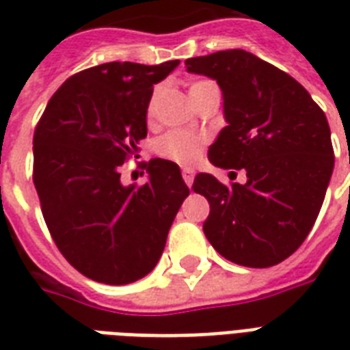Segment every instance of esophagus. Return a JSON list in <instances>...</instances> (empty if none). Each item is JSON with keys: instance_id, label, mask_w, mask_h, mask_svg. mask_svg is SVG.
Masks as SVG:
<instances>
[{"instance_id": "obj_1", "label": "esophagus", "mask_w": 350, "mask_h": 350, "mask_svg": "<svg viewBox=\"0 0 350 350\" xmlns=\"http://www.w3.org/2000/svg\"><path fill=\"white\" fill-rule=\"evenodd\" d=\"M181 176H183V181H185L187 185L191 187L192 181H194V170L189 169V167H185V169L181 170Z\"/></svg>"}]
</instances>
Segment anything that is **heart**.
Listing matches in <instances>:
<instances>
[{"label":"heart","mask_w":350,"mask_h":350,"mask_svg":"<svg viewBox=\"0 0 350 350\" xmlns=\"http://www.w3.org/2000/svg\"><path fill=\"white\" fill-rule=\"evenodd\" d=\"M202 83H207V81H198V83L192 85L191 89L200 87ZM150 111H152V107L148 109V112ZM202 148L203 137L185 131H170L156 142V152L161 158L170 159V161H176V163L181 165L194 163L200 158Z\"/></svg>","instance_id":"b5f03b06"}]
</instances>
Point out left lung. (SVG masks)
Masks as SVG:
<instances>
[{
    "label": "left lung",
    "instance_id": "8db88e82",
    "mask_svg": "<svg viewBox=\"0 0 350 350\" xmlns=\"http://www.w3.org/2000/svg\"><path fill=\"white\" fill-rule=\"evenodd\" d=\"M187 70L218 81L227 126L208 148L221 169H245L230 187L194 178L208 200L203 232L232 263L278 265L310 232L334 169L331 129L310 94L287 72L241 49L191 57Z\"/></svg>",
    "mask_w": 350,
    "mask_h": 350
}]
</instances>
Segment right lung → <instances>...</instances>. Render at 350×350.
<instances>
[{"instance_id": "add662e5", "label": "right lung", "mask_w": 350, "mask_h": 350, "mask_svg": "<svg viewBox=\"0 0 350 350\" xmlns=\"http://www.w3.org/2000/svg\"><path fill=\"white\" fill-rule=\"evenodd\" d=\"M161 65L103 63L74 74L54 92L34 131V187L51 236L83 276L126 285L147 276L189 196L180 167L150 159L145 185L125 187L120 167L147 136Z\"/></svg>"}]
</instances>
